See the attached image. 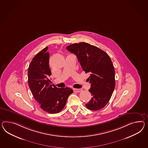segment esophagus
<instances>
[{"mask_svg":"<svg viewBox=\"0 0 148 148\" xmlns=\"http://www.w3.org/2000/svg\"><path fill=\"white\" fill-rule=\"evenodd\" d=\"M73 90L74 92H77V93L80 92L81 91H82L81 89H78V88H73Z\"/></svg>","mask_w":148,"mask_h":148,"instance_id":"esophagus-1","label":"esophagus"}]
</instances>
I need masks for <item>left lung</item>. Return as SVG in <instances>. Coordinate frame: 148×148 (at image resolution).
I'll return each mask as SVG.
<instances>
[{
    "instance_id": "left-lung-1",
    "label": "left lung",
    "mask_w": 148,
    "mask_h": 148,
    "mask_svg": "<svg viewBox=\"0 0 148 148\" xmlns=\"http://www.w3.org/2000/svg\"><path fill=\"white\" fill-rule=\"evenodd\" d=\"M66 49L76 55L83 71L90 73L88 91L92 98L85 105L86 108L91 110L103 108L110 101L115 85V70L110 56L102 50L85 42L72 44Z\"/></svg>"
}]
</instances>
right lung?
<instances>
[{"instance_id": "1", "label": "right lung", "mask_w": 148, "mask_h": 148, "mask_svg": "<svg viewBox=\"0 0 148 148\" xmlns=\"http://www.w3.org/2000/svg\"><path fill=\"white\" fill-rule=\"evenodd\" d=\"M46 47L32 59L28 70V82L35 100L42 110L50 114L60 112L65 106L69 96L73 93L69 87L53 86L49 79V53Z\"/></svg>"}]
</instances>
